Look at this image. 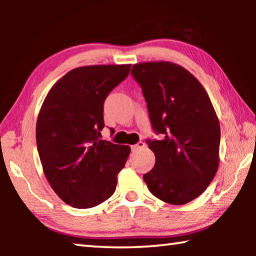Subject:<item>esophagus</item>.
Listing matches in <instances>:
<instances>
[{
  "instance_id": "34e87169",
  "label": "esophagus",
  "mask_w": 256,
  "mask_h": 256,
  "mask_svg": "<svg viewBox=\"0 0 256 256\" xmlns=\"http://www.w3.org/2000/svg\"><path fill=\"white\" fill-rule=\"evenodd\" d=\"M144 146H146L144 142L138 141L136 144H134V146H131V149H132V151H138V150H140V149H142V148H144Z\"/></svg>"
}]
</instances>
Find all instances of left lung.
I'll return each mask as SVG.
<instances>
[{"label": "left lung", "instance_id": "left-lung-1", "mask_svg": "<svg viewBox=\"0 0 256 256\" xmlns=\"http://www.w3.org/2000/svg\"><path fill=\"white\" fill-rule=\"evenodd\" d=\"M131 74L162 140H146L156 156L144 180L156 198L182 206L204 192L219 166L220 125L209 96L196 76L170 62L133 66Z\"/></svg>", "mask_w": 256, "mask_h": 256}]
</instances>
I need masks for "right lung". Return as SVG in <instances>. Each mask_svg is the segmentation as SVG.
<instances>
[{
	"mask_svg": "<svg viewBox=\"0 0 256 256\" xmlns=\"http://www.w3.org/2000/svg\"><path fill=\"white\" fill-rule=\"evenodd\" d=\"M130 64L76 68L47 94L37 118L36 142L54 192L76 209L100 204L115 192L131 149L100 140L104 102L128 76ZM114 133V130H112Z\"/></svg>",
	"mask_w": 256,
	"mask_h": 256,
	"instance_id": "1",
	"label": "right lung"
}]
</instances>
